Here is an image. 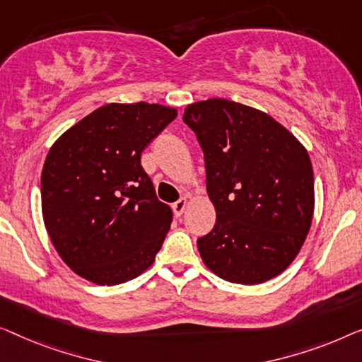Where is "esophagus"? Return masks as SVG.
<instances>
[{
  "label": "esophagus",
  "instance_id": "esophagus-1",
  "mask_svg": "<svg viewBox=\"0 0 362 362\" xmlns=\"http://www.w3.org/2000/svg\"><path fill=\"white\" fill-rule=\"evenodd\" d=\"M185 208H187V200H185V198H180L179 202H175L174 205H172V210H174V215H175L177 218L183 215V211H185Z\"/></svg>",
  "mask_w": 362,
  "mask_h": 362
}]
</instances>
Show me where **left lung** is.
Wrapping results in <instances>:
<instances>
[{
  "instance_id": "obj_1",
  "label": "left lung",
  "mask_w": 362,
  "mask_h": 362,
  "mask_svg": "<svg viewBox=\"0 0 362 362\" xmlns=\"http://www.w3.org/2000/svg\"><path fill=\"white\" fill-rule=\"evenodd\" d=\"M216 210L198 238L205 266L234 284L254 285L290 266L312 225L315 195L308 152L262 111L211 98L187 106Z\"/></svg>"
}]
</instances>
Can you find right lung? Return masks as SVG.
Listing matches in <instances>:
<instances>
[{
    "mask_svg": "<svg viewBox=\"0 0 362 362\" xmlns=\"http://www.w3.org/2000/svg\"><path fill=\"white\" fill-rule=\"evenodd\" d=\"M175 118L177 110L144 101L105 105L50 147L40 177L44 223L86 281L123 284L154 262L172 210L156 197L141 152Z\"/></svg>",
    "mask_w": 362,
    "mask_h": 362,
    "instance_id": "right-lung-1",
    "label": "right lung"
}]
</instances>
